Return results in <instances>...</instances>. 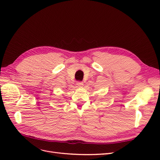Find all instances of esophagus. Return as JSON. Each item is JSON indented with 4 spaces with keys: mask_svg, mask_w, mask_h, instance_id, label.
I'll list each match as a JSON object with an SVG mask.
<instances>
[{
    "mask_svg": "<svg viewBox=\"0 0 160 160\" xmlns=\"http://www.w3.org/2000/svg\"><path fill=\"white\" fill-rule=\"evenodd\" d=\"M76 85H77V87H79H79H81V86L83 85V82H81V81H77Z\"/></svg>",
    "mask_w": 160,
    "mask_h": 160,
    "instance_id": "obj_1",
    "label": "esophagus"
}]
</instances>
